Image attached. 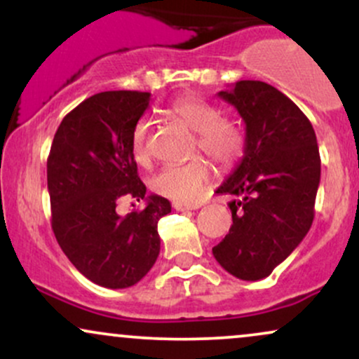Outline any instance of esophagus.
I'll return each instance as SVG.
<instances>
[{
  "mask_svg": "<svg viewBox=\"0 0 359 359\" xmlns=\"http://www.w3.org/2000/svg\"><path fill=\"white\" fill-rule=\"evenodd\" d=\"M174 209L175 211H194V209H199L201 208V204H197V203H182V201H175L174 204Z\"/></svg>",
  "mask_w": 359,
  "mask_h": 359,
  "instance_id": "obj_1",
  "label": "esophagus"
}]
</instances>
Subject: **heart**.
Listing matches in <instances>:
<instances>
[{"instance_id": "obj_1", "label": "heart", "mask_w": 359, "mask_h": 359, "mask_svg": "<svg viewBox=\"0 0 359 359\" xmlns=\"http://www.w3.org/2000/svg\"><path fill=\"white\" fill-rule=\"evenodd\" d=\"M172 116L196 131V150H203L214 162L222 167H231L241 158L245 151V133L236 123L221 118V111L212 102L194 94L177 97L168 106ZM151 121L140 118L131 131V155L138 165L150 163ZM212 168L203 156L189 160L180 165H167L160 168L150 179V189L158 196L172 201L189 203L199 197L204 185L209 182Z\"/></svg>"}]
</instances>
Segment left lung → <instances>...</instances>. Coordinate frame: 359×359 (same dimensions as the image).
Segmentation results:
<instances>
[{
  "instance_id": "left-lung-1",
  "label": "left lung",
  "mask_w": 359,
  "mask_h": 359,
  "mask_svg": "<svg viewBox=\"0 0 359 359\" xmlns=\"http://www.w3.org/2000/svg\"><path fill=\"white\" fill-rule=\"evenodd\" d=\"M217 96L245 121V151L217 187L229 194L233 224L212 255L233 277L262 280L306 238L314 221L320 156L314 128L283 93L238 81Z\"/></svg>"
}]
</instances>
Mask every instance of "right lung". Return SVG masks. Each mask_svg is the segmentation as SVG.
Returning a JSON list of instances; mask_svg holds the SVG:
<instances>
[{"instance_id": "add662e5", "label": "right lung", "mask_w": 359, "mask_h": 359, "mask_svg": "<svg viewBox=\"0 0 359 359\" xmlns=\"http://www.w3.org/2000/svg\"><path fill=\"white\" fill-rule=\"evenodd\" d=\"M148 104L150 93L94 94L62 119L47 160L53 234L72 265L106 288H128L150 271L158 219L172 211L165 197L145 196L131 155V131ZM123 196L147 205L119 217Z\"/></svg>"}]
</instances>
